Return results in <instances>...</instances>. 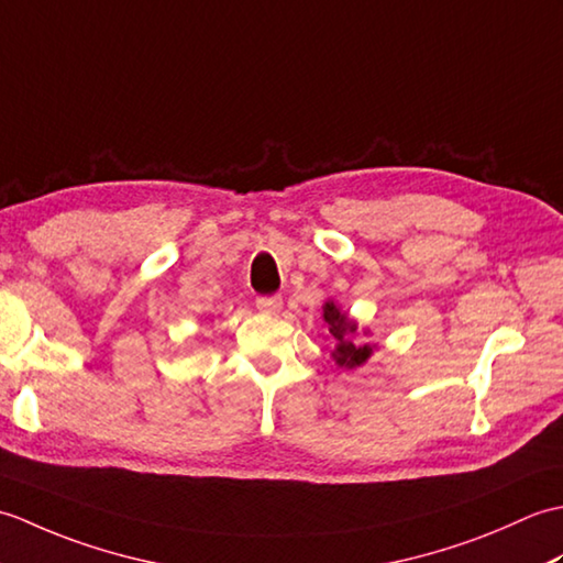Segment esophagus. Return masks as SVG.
Returning <instances> with one entry per match:
<instances>
[{"label": "esophagus", "mask_w": 563, "mask_h": 563, "mask_svg": "<svg viewBox=\"0 0 563 563\" xmlns=\"http://www.w3.org/2000/svg\"><path fill=\"white\" fill-rule=\"evenodd\" d=\"M256 307L261 309V312L275 314L283 307V300H280V295H261V297H256Z\"/></svg>", "instance_id": "esophagus-1"}]
</instances>
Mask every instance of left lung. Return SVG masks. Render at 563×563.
<instances>
[{
	"instance_id": "8db88e82",
	"label": "left lung",
	"mask_w": 563,
	"mask_h": 563,
	"mask_svg": "<svg viewBox=\"0 0 563 563\" xmlns=\"http://www.w3.org/2000/svg\"><path fill=\"white\" fill-rule=\"evenodd\" d=\"M324 321L329 324V331L331 336L336 339V353H333V357H336V363L341 367H357L363 365L369 353H373V349L369 345H361L355 343L353 336H355V321H351L349 317H345L343 312H339V307L333 302H327L324 305Z\"/></svg>"
}]
</instances>
